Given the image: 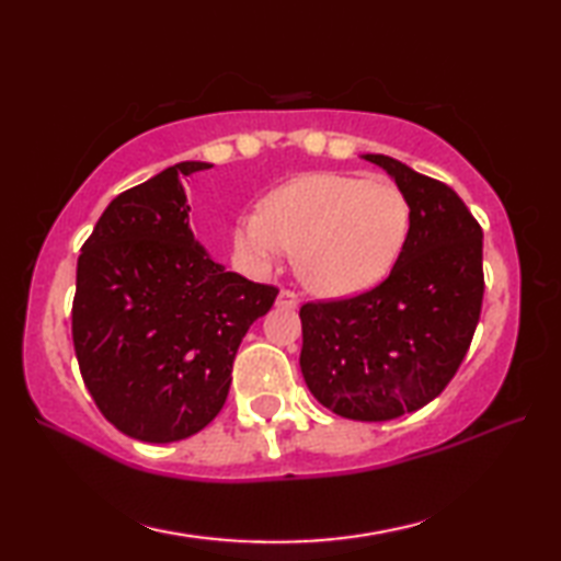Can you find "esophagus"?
Here are the masks:
<instances>
[{"label": "esophagus", "mask_w": 561, "mask_h": 561, "mask_svg": "<svg viewBox=\"0 0 561 561\" xmlns=\"http://www.w3.org/2000/svg\"><path fill=\"white\" fill-rule=\"evenodd\" d=\"M299 304H301V296L291 289H282L277 296V306L282 308H296Z\"/></svg>", "instance_id": "1"}]
</instances>
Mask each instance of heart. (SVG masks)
Instances as JSON below:
<instances>
[{
	"mask_svg": "<svg viewBox=\"0 0 561 561\" xmlns=\"http://www.w3.org/2000/svg\"><path fill=\"white\" fill-rule=\"evenodd\" d=\"M408 231L410 202L396 183L306 173L274 187L262 211L243 214L233 241L257 267L291 250L313 291L350 296L386 277Z\"/></svg>",
	"mask_w": 561,
	"mask_h": 561,
	"instance_id": "heart-1",
	"label": "heart"
}]
</instances>
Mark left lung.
<instances>
[{"mask_svg": "<svg viewBox=\"0 0 561 561\" xmlns=\"http://www.w3.org/2000/svg\"><path fill=\"white\" fill-rule=\"evenodd\" d=\"M410 202V231L388 277L347 299L301 306V371L347 420L388 422L444 392L478 328L482 226L446 183L366 153Z\"/></svg>", "mask_w": 561, "mask_h": 561, "instance_id": "left-lung-1", "label": "left lung"}]
</instances>
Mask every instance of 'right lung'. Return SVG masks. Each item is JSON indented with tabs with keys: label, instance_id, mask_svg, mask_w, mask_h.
Returning <instances> with one entry per match:
<instances>
[{
	"label": "right lung",
	"instance_id": "add662e5",
	"mask_svg": "<svg viewBox=\"0 0 561 561\" xmlns=\"http://www.w3.org/2000/svg\"><path fill=\"white\" fill-rule=\"evenodd\" d=\"M183 161L117 195L77 262L71 337L105 420L147 444L197 434L224 408L253 320L279 289L226 272L187 224Z\"/></svg>",
	"mask_w": 561,
	"mask_h": 561
}]
</instances>
